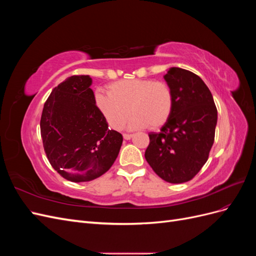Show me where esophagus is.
I'll use <instances>...</instances> for the list:
<instances>
[{"label": "esophagus", "instance_id": "obj_1", "mask_svg": "<svg viewBox=\"0 0 256 256\" xmlns=\"http://www.w3.org/2000/svg\"><path fill=\"white\" fill-rule=\"evenodd\" d=\"M122 136H124V138H125V140H130V138H132V134H122Z\"/></svg>", "mask_w": 256, "mask_h": 256}]
</instances>
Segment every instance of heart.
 I'll return each instance as SVG.
<instances>
[{
  "instance_id": "1",
  "label": "heart",
  "mask_w": 256,
  "mask_h": 256,
  "mask_svg": "<svg viewBox=\"0 0 256 256\" xmlns=\"http://www.w3.org/2000/svg\"><path fill=\"white\" fill-rule=\"evenodd\" d=\"M108 92L109 95L97 92L95 102L100 113L114 129L122 128L130 113L134 116L129 128L148 126L157 129L164 125L173 111V90L164 81L120 80L110 84Z\"/></svg>"
}]
</instances>
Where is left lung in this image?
I'll list each match as a JSON object with an SVG mask.
<instances>
[{
    "instance_id": "obj_1",
    "label": "left lung",
    "mask_w": 256,
    "mask_h": 256,
    "mask_svg": "<svg viewBox=\"0 0 256 256\" xmlns=\"http://www.w3.org/2000/svg\"><path fill=\"white\" fill-rule=\"evenodd\" d=\"M164 80L173 90V111L159 134H148L145 159L162 180L182 184L191 180L206 164L218 112L210 90L196 74L172 67Z\"/></svg>"
}]
</instances>
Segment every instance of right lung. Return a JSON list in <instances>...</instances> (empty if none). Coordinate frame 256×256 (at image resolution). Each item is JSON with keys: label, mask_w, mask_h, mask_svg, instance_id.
I'll list each match as a JSON object with an SVG mask.
<instances>
[{"label": "right lung", "mask_w": 256, "mask_h": 256, "mask_svg": "<svg viewBox=\"0 0 256 256\" xmlns=\"http://www.w3.org/2000/svg\"><path fill=\"white\" fill-rule=\"evenodd\" d=\"M90 76H72L44 102L40 134L52 168L65 180L90 182L118 156L122 136L108 127L98 110Z\"/></svg>", "instance_id": "add662e5"}]
</instances>
